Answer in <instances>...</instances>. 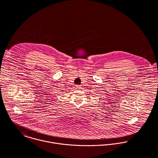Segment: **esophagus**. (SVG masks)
Returning a JSON list of instances; mask_svg holds the SVG:
<instances>
[{
    "label": "esophagus",
    "instance_id": "esophagus-1",
    "mask_svg": "<svg viewBox=\"0 0 158 158\" xmlns=\"http://www.w3.org/2000/svg\"><path fill=\"white\" fill-rule=\"evenodd\" d=\"M75 88H76V89H81V86L77 85V86H76V87H75Z\"/></svg>",
    "mask_w": 158,
    "mask_h": 158
}]
</instances>
